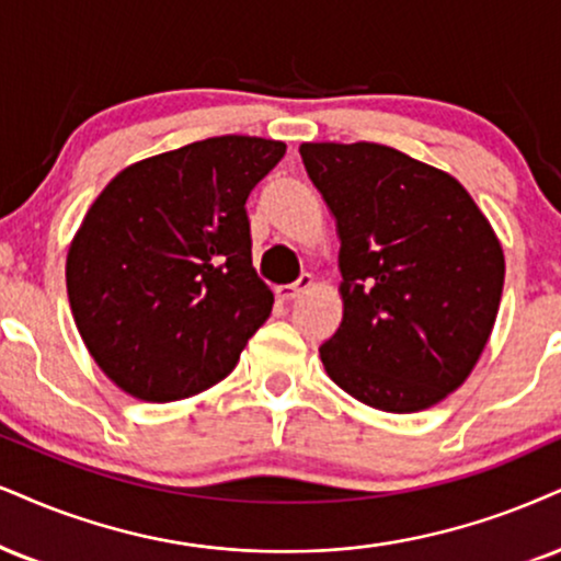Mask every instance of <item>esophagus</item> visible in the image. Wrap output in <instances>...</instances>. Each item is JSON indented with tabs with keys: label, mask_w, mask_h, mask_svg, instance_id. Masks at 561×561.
Segmentation results:
<instances>
[{
	"label": "esophagus",
	"mask_w": 561,
	"mask_h": 561,
	"mask_svg": "<svg viewBox=\"0 0 561 561\" xmlns=\"http://www.w3.org/2000/svg\"><path fill=\"white\" fill-rule=\"evenodd\" d=\"M312 286H314V278L309 273H304L299 280L291 283V286H278V288H275V296H278L280 301H294V299H299L301 294H307Z\"/></svg>",
	"instance_id": "esophagus-1"
}]
</instances>
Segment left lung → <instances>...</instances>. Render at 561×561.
I'll return each instance as SVG.
<instances>
[{"label":"left lung","mask_w":561,"mask_h":561,"mask_svg":"<svg viewBox=\"0 0 561 561\" xmlns=\"http://www.w3.org/2000/svg\"><path fill=\"white\" fill-rule=\"evenodd\" d=\"M341 239L343 322L322 343L341 390L387 413L445 400L486 348L504 286L492 224L458 179L377 142H304Z\"/></svg>","instance_id":"obj_1"}]
</instances>
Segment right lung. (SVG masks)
<instances>
[{
    "label": "right lung",
    "instance_id": "add662e5",
    "mask_svg": "<svg viewBox=\"0 0 561 561\" xmlns=\"http://www.w3.org/2000/svg\"><path fill=\"white\" fill-rule=\"evenodd\" d=\"M286 145L224 135L145 158L103 186L67 252L82 343L119 390L192 398L237 366L270 317L247 197Z\"/></svg>",
    "mask_w": 561,
    "mask_h": 561
}]
</instances>
